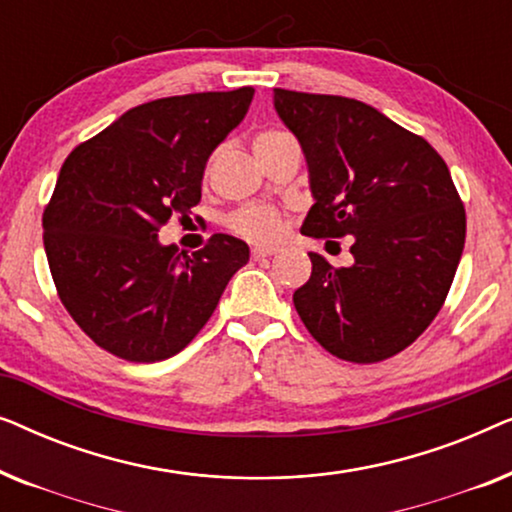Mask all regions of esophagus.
<instances>
[{
	"mask_svg": "<svg viewBox=\"0 0 512 512\" xmlns=\"http://www.w3.org/2000/svg\"><path fill=\"white\" fill-rule=\"evenodd\" d=\"M272 254H275V249L272 247H256L254 251H251V258H254V261H261V258H268Z\"/></svg>",
	"mask_w": 512,
	"mask_h": 512,
	"instance_id": "34e87169",
	"label": "esophagus"
}]
</instances>
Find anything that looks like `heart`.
Returning <instances> with one entry per match:
<instances>
[{"label": "heart", "mask_w": 512, "mask_h": 512, "mask_svg": "<svg viewBox=\"0 0 512 512\" xmlns=\"http://www.w3.org/2000/svg\"><path fill=\"white\" fill-rule=\"evenodd\" d=\"M279 132H263V135L256 137V144L268 142V139L277 137ZM228 226L233 233H237L244 240L268 244L275 242L279 235H282V216H279L277 209L263 207V205H251L237 209L235 214L228 216Z\"/></svg>", "instance_id": "1"}]
</instances>
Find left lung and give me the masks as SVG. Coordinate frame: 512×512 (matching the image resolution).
Here are the masks:
<instances>
[{
  "mask_svg": "<svg viewBox=\"0 0 512 512\" xmlns=\"http://www.w3.org/2000/svg\"><path fill=\"white\" fill-rule=\"evenodd\" d=\"M272 100L310 172L314 205L300 233L352 235L349 268L310 251L312 275L293 305L338 359H389L436 319L464 251L466 212L450 170L426 139L370 104L284 88Z\"/></svg>",
  "mask_w": 512,
  "mask_h": 512,
  "instance_id": "8db88e82",
  "label": "left lung"
}]
</instances>
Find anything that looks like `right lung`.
Returning <instances> with one entry per match:
<instances>
[{
	"label": "right lung",
	"instance_id": "add662e5",
	"mask_svg": "<svg viewBox=\"0 0 512 512\" xmlns=\"http://www.w3.org/2000/svg\"><path fill=\"white\" fill-rule=\"evenodd\" d=\"M254 88L153 100L69 153L44 209V247L62 305L97 347L135 363L179 354L249 261L216 233L188 256L158 230L202 198L216 146L247 116Z\"/></svg>",
	"mask_w": 512,
	"mask_h": 512
}]
</instances>
